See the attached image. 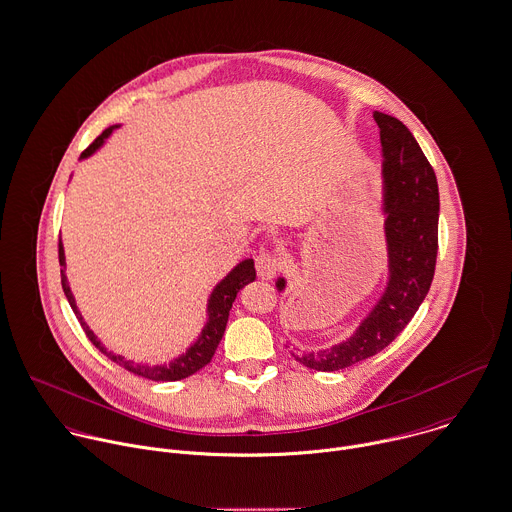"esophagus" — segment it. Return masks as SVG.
<instances>
[{
  "mask_svg": "<svg viewBox=\"0 0 512 512\" xmlns=\"http://www.w3.org/2000/svg\"><path fill=\"white\" fill-rule=\"evenodd\" d=\"M280 270V258L274 252H260L256 256V274L260 280H272Z\"/></svg>",
  "mask_w": 512,
  "mask_h": 512,
  "instance_id": "esophagus-1",
  "label": "esophagus"
}]
</instances>
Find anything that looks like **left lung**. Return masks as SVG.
<instances>
[{
  "instance_id": "left-lung-1",
  "label": "left lung",
  "mask_w": 512,
  "mask_h": 512,
  "mask_svg": "<svg viewBox=\"0 0 512 512\" xmlns=\"http://www.w3.org/2000/svg\"><path fill=\"white\" fill-rule=\"evenodd\" d=\"M379 125L385 174V234L391 278L379 304L351 340L298 357L310 369L338 371L395 340L425 300L439 250V186L411 131L395 117L373 113ZM284 288V280L278 282Z\"/></svg>"
}]
</instances>
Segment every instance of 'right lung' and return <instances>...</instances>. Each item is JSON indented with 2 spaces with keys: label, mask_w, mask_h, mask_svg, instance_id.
<instances>
[{
  "label": "right lung",
  "mask_w": 512,
  "mask_h": 512,
  "mask_svg": "<svg viewBox=\"0 0 512 512\" xmlns=\"http://www.w3.org/2000/svg\"><path fill=\"white\" fill-rule=\"evenodd\" d=\"M113 129H115V127L105 129V131L81 153V157L85 159V157H89L91 153H95V149L101 147L103 139L109 137ZM63 260H65V258H63V246H61V242H59V264H63ZM254 278H256V270H254V262H252V260H244L242 264H238V266L216 286V290L212 292L210 304H208V314H210V316H208V324H206V328H204L200 340L196 341L180 359H176L171 365L149 367V365H139V363L125 361L123 357L109 353V351L97 341V338L93 336V332L85 326L83 318L79 316V312H77V308H75V300H73V296H71V290H69V286H67V280H65V276H63V270H61V286H63V292H65V296H67V300H69V304H71V308H73L77 320L81 322V328H83L85 336L91 340V343H93L101 353H105L111 361H115V363L121 365L123 369L131 371V373H135V375H139V377L153 379V381H178V379H184V377H188V375L200 371L204 365L210 363V359H212V355H214L218 343H220L222 336H224L226 322H228V314H230L232 302L236 300V294H238L246 284L254 282Z\"/></svg>",
  "instance_id": "right-lung-1"
}]
</instances>
